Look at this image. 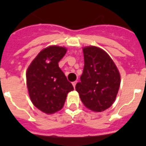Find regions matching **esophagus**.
<instances>
[{
	"label": "esophagus",
	"instance_id": "1",
	"mask_svg": "<svg viewBox=\"0 0 146 146\" xmlns=\"http://www.w3.org/2000/svg\"><path fill=\"white\" fill-rule=\"evenodd\" d=\"M76 83H77V82H76V81H75V82H73V88H75V87H76Z\"/></svg>",
	"mask_w": 146,
	"mask_h": 146
}]
</instances>
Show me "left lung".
<instances>
[{"label":"left lung","instance_id":"8db88e82","mask_svg":"<svg viewBox=\"0 0 146 146\" xmlns=\"http://www.w3.org/2000/svg\"><path fill=\"white\" fill-rule=\"evenodd\" d=\"M84 68L76 90L85 106L102 112L113 104L120 88L117 67L104 50L96 46L83 48Z\"/></svg>","mask_w":146,"mask_h":146}]
</instances>
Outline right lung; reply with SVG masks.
<instances>
[{
    "mask_svg": "<svg viewBox=\"0 0 146 146\" xmlns=\"http://www.w3.org/2000/svg\"><path fill=\"white\" fill-rule=\"evenodd\" d=\"M66 48L49 46L41 50L26 71V84L33 104L40 111L51 114L64 107L73 86L58 66Z\"/></svg>",
    "mask_w": 146,
    "mask_h": 146,
    "instance_id": "1",
    "label": "right lung"
}]
</instances>
